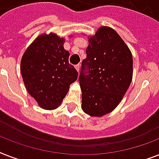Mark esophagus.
<instances>
[{
    "mask_svg": "<svg viewBox=\"0 0 159 159\" xmlns=\"http://www.w3.org/2000/svg\"><path fill=\"white\" fill-rule=\"evenodd\" d=\"M75 68H76V70H77V72H79V70H80V65H76V66H75Z\"/></svg>",
    "mask_w": 159,
    "mask_h": 159,
    "instance_id": "34e87169",
    "label": "esophagus"
}]
</instances>
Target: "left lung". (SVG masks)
<instances>
[{
  "mask_svg": "<svg viewBox=\"0 0 159 159\" xmlns=\"http://www.w3.org/2000/svg\"><path fill=\"white\" fill-rule=\"evenodd\" d=\"M86 52L79 76L82 109L89 116L102 117L117 107L132 82V53L108 26L90 36Z\"/></svg>",
  "mask_w": 159,
  "mask_h": 159,
  "instance_id": "obj_1",
  "label": "left lung"
}]
</instances>
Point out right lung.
Returning a JSON list of instances; mask_svg holds the SVG:
<instances>
[{
  "label": "right lung",
  "instance_id": "1",
  "mask_svg": "<svg viewBox=\"0 0 159 159\" xmlns=\"http://www.w3.org/2000/svg\"><path fill=\"white\" fill-rule=\"evenodd\" d=\"M65 39L54 33L42 34L25 51L20 72L27 92L39 107L54 110L61 105L77 72L69 64Z\"/></svg>",
  "mask_w": 159,
  "mask_h": 159
}]
</instances>
